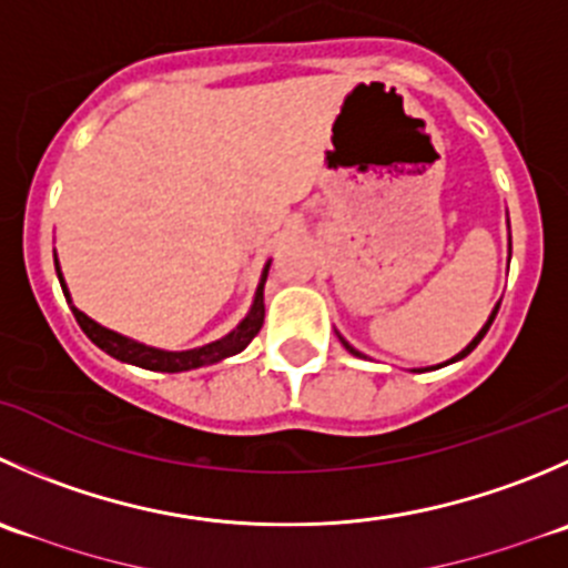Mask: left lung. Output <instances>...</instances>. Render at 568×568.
<instances>
[{"label": "left lung", "mask_w": 568, "mask_h": 568, "mask_svg": "<svg viewBox=\"0 0 568 568\" xmlns=\"http://www.w3.org/2000/svg\"><path fill=\"white\" fill-rule=\"evenodd\" d=\"M508 261H510V257H508ZM497 311H499V302H497V305H494L491 316H488V322H486V324H483V327H480V333H477V335H475V338H471V341H469V344H466V346H464V349H460V352H458V355H455V357H449V361H447V363H438V366H433V368H442V366H449V363H455V361H464V357H466V355H469V352H471V349H475V346H477V344H480V341H483V335H486V333H488V327H491V324H494V318H497ZM338 338H341V344H344V349H346V352H349V355H355V357H363V352H357V349H355V346H352V344H349V341H346V338H344V335H338ZM413 372H424V368H413Z\"/></svg>", "instance_id": "left-lung-1"}]
</instances>
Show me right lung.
Returning a JSON list of instances; mask_svg holds the SVG:
<instances>
[{"label":"right lung","instance_id":"1","mask_svg":"<svg viewBox=\"0 0 568 568\" xmlns=\"http://www.w3.org/2000/svg\"><path fill=\"white\" fill-rule=\"evenodd\" d=\"M268 266L272 261H266L261 272V283H257L255 296H252V307L244 318L239 322V327L230 329L224 338L211 341L205 346H196V349H183V352H169V349H158V346H146L141 341H132L126 335L115 333V329L102 327L99 322H93L91 316L74 307L69 294V285H65L63 272H60V263L58 255H54V268H58V280H60V288H63L65 302L71 305V313H74L77 324L82 327V333L93 341L102 352H108L110 357L121 363H132V366H141V368H150V372H191V368H200V366H213V363L224 361V357H233L239 355L241 349H246L252 338L257 335V329L263 327V316H266V305H263V285H266L268 277Z\"/></svg>","mask_w":568,"mask_h":568}]
</instances>
